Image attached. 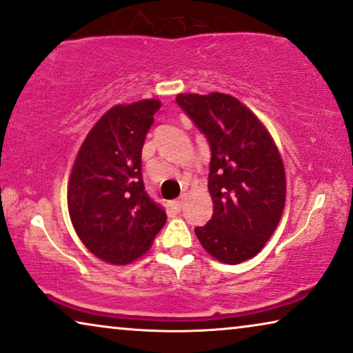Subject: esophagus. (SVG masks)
<instances>
[{"label":"esophagus","instance_id":"obj_1","mask_svg":"<svg viewBox=\"0 0 353 353\" xmlns=\"http://www.w3.org/2000/svg\"><path fill=\"white\" fill-rule=\"evenodd\" d=\"M185 201H186V197H185V196H181L180 199L173 201V209H175L176 212H180V210L183 209V205H185Z\"/></svg>","mask_w":353,"mask_h":353}]
</instances>
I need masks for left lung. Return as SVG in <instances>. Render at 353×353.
I'll list each match as a JSON object with an SVG mask.
<instances>
[{
	"label": "left lung",
	"instance_id": "1",
	"mask_svg": "<svg viewBox=\"0 0 353 353\" xmlns=\"http://www.w3.org/2000/svg\"><path fill=\"white\" fill-rule=\"evenodd\" d=\"M176 103L210 144L214 215L194 228L202 248L236 265L257 255L276 230L286 172L276 144L252 110L225 93H183Z\"/></svg>",
	"mask_w": 353,
	"mask_h": 353
}]
</instances>
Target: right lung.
Returning <instances> with one entry per match:
<instances>
[{"label":"right lung","instance_id":"right-lung-1","mask_svg":"<svg viewBox=\"0 0 353 353\" xmlns=\"http://www.w3.org/2000/svg\"><path fill=\"white\" fill-rule=\"evenodd\" d=\"M159 99L110 108L86 134L72 167L67 205L81 243L96 257L127 265L152 245L167 214L144 191L141 151Z\"/></svg>","mask_w":353,"mask_h":353}]
</instances>
